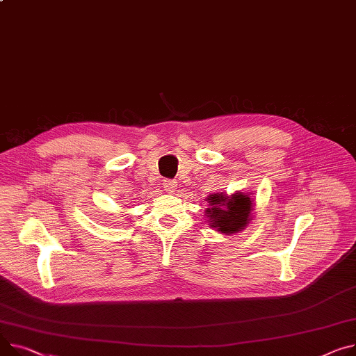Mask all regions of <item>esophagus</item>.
Masks as SVG:
<instances>
[{"instance_id":"obj_1","label":"esophagus","mask_w":356,"mask_h":356,"mask_svg":"<svg viewBox=\"0 0 356 356\" xmlns=\"http://www.w3.org/2000/svg\"><path fill=\"white\" fill-rule=\"evenodd\" d=\"M163 186H164V191L168 192V193H173L176 188H177V181L176 180H164V183H163Z\"/></svg>"}]
</instances>
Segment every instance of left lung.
<instances>
[{
	"label": "left lung",
	"instance_id": "1",
	"mask_svg": "<svg viewBox=\"0 0 356 356\" xmlns=\"http://www.w3.org/2000/svg\"><path fill=\"white\" fill-rule=\"evenodd\" d=\"M206 216L210 227L223 234H234L243 230L252 220L253 200L242 192L226 196L225 193L209 195Z\"/></svg>",
	"mask_w": 356,
	"mask_h": 356
}]
</instances>
